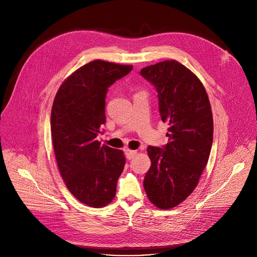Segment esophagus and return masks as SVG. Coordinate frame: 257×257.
<instances>
[{
	"label": "esophagus",
	"mask_w": 257,
	"mask_h": 257,
	"mask_svg": "<svg viewBox=\"0 0 257 257\" xmlns=\"http://www.w3.org/2000/svg\"><path fill=\"white\" fill-rule=\"evenodd\" d=\"M137 152L136 151H131V150H125V155H126V158L128 160H131L133 159L135 156H136Z\"/></svg>",
	"instance_id": "obj_1"
}]
</instances>
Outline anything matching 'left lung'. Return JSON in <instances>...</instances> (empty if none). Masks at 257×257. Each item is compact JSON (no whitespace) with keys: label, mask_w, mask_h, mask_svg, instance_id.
<instances>
[{"label":"left lung","mask_w":257,"mask_h":257,"mask_svg":"<svg viewBox=\"0 0 257 257\" xmlns=\"http://www.w3.org/2000/svg\"><path fill=\"white\" fill-rule=\"evenodd\" d=\"M155 86L163 122L169 124L168 143L149 146L152 166L143 186L151 202L175 207L195 189L212 144L213 120L205 88L197 76L177 61H164L140 70Z\"/></svg>","instance_id":"8db88e82"}]
</instances>
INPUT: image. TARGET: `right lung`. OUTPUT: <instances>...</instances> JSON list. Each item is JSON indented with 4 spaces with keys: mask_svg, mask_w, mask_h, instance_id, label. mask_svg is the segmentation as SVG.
Listing matches in <instances>:
<instances>
[{
    "mask_svg": "<svg viewBox=\"0 0 257 257\" xmlns=\"http://www.w3.org/2000/svg\"><path fill=\"white\" fill-rule=\"evenodd\" d=\"M133 66L92 61L60 86L51 114V131L59 171L69 191L82 203L101 207L111 202L125 166L122 151L96 140L105 123L108 87Z\"/></svg>",
    "mask_w": 257,
    "mask_h": 257,
    "instance_id": "obj_1",
    "label": "right lung"
}]
</instances>
